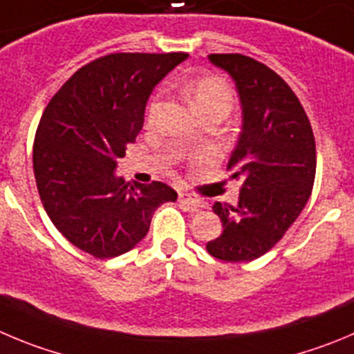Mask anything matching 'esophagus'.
<instances>
[{"label": "esophagus", "mask_w": 354, "mask_h": 354, "mask_svg": "<svg viewBox=\"0 0 354 354\" xmlns=\"http://www.w3.org/2000/svg\"><path fill=\"white\" fill-rule=\"evenodd\" d=\"M178 201L187 204V206L194 207V209H203V207H206V203H204L203 199H199L197 196H194V194H180V196H178Z\"/></svg>", "instance_id": "obj_1"}]
</instances>
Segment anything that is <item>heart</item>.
Instances as JSON below:
<instances>
[{
	"instance_id": "obj_1",
	"label": "heart",
	"mask_w": 354,
	"mask_h": 354,
	"mask_svg": "<svg viewBox=\"0 0 354 354\" xmlns=\"http://www.w3.org/2000/svg\"><path fill=\"white\" fill-rule=\"evenodd\" d=\"M183 91L190 106L201 118H225L232 111L234 102H236V95L230 84L218 75H201V77L185 82ZM158 110H160V92H157L148 102V122L155 120Z\"/></svg>"
}]
</instances>
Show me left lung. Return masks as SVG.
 Returning <instances> with one entry per match:
<instances>
[{
	"mask_svg": "<svg viewBox=\"0 0 354 354\" xmlns=\"http://www.w3.org/2000/svg\"><path fill=\"white\" fill-rule=\"evenodd\" d=\"M209 61L234 78L243 104V131L227 166L243 185L237 206L213 204L223 232L206 250L223 262H252L279 243L309 201L315 134L276 71L243 54H211Z\"/></svg>",
	"mask_w": 354,
	"mask_h": 354,
	"instance_id": "left-lung-1",
	"label": "left lung"
}]
</instances>
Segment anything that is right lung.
<instances>
[{
	"label": "right lung",
	"mask_w": 354,
	"mask_h": 354,
	"mask_svg": "<svg viewBox=\"0 0 354 354\" xmlns=\"http://www.w3.org/2000/svg\"><path fill=\"white\" fill-rule=\"evenodd\" d=\"M187 59L185 52H117L82 66L39 118L32 169L39 199L55 229L95 259L136 246L153 211L178 194L162 181L115 176L125 147L143 127L155 85Z\"/></svg>",
	"instance_id": "add662e5"
}]
</instances>
